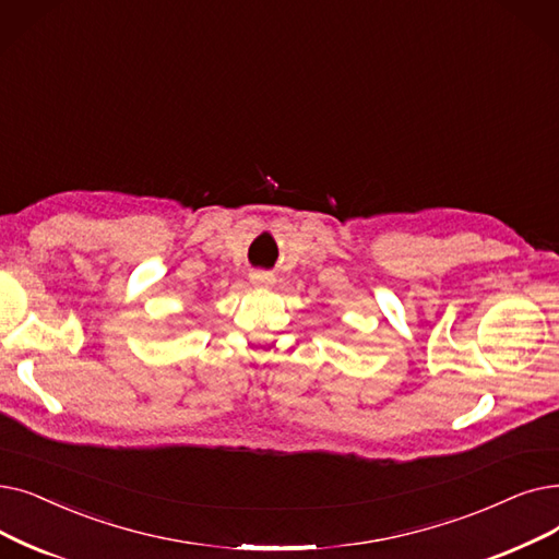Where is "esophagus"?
Listing matches in <instances>:
<instances>
[{
  "label": "esophagus",
  "instance_id": "34e87169",
  "mask_svg": "<svg viewBox=\"0 0 559 559\" xmlns=\"http://www.w3.org/2000/svg\"><path fill=\"white\" fill-rule=\"evenodd\" d=\"M249 281L255 285V287H270L276 283V276L270 274V272H251L249 274Z\"/></svg>",
  "mask_w": 559,
  "mask_h": 559
}]
</instances>
